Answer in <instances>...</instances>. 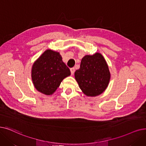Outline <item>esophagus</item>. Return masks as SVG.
Wrapping results in <instances>:
<instances>
[{
  "mask_svg": "<svg viewBox=\"0 0 146 146\" xmlns=\"http://www.w3.org/2000/svg\"><path fill=\"white\" fill-rule=\"evenodd\" d=\"M74 71H75V69H74V67H73V68H70V72H71V74H72V75H73V74H74Z\"/></svg>",
  "mask_w": 146,
  "mask_h": 146,
  "instance_id": "obj_1",
  "label": "esophagus"
}]
</instances>
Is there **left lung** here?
<instances>
[{
  "instance_id": "8db88e82",
  "label": "left lung",
  "mask_w": 146,
  "mask_h": 146,
  "mask_svg": "<svg viewBox=\"0 0 146 146\" xmlns=\"http://www.w3.org/2000/svg\"><path fill=\"white\" fill-rule=\"evenodd\" d=\"M74 77L84 94L88 97H96L102 94L108 86L110 73L103 56L96 53L83 57Z\"/></svg>"
}]
</instances>
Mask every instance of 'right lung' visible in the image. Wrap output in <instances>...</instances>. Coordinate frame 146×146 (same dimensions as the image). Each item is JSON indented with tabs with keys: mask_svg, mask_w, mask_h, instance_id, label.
Instances as JSON below:
<instances>
[{
	"mask_svg": "<svg viewBox=\"0 0 146 146\" xmlns=\"http://www.w3.org/2000/svg\"><path fill=\"white\" fill-rule=\"evenodd\" d=\"M70 74L60 53L50 49L45 50L31 68V79L35 88L47 96L54 93L62 80Z\"/></svg>",
	"mask_w": 146,
	"mask_h": 146,
	"instance_id": "right-lung-1",
	"label": "right lung"
}]
</instances>
